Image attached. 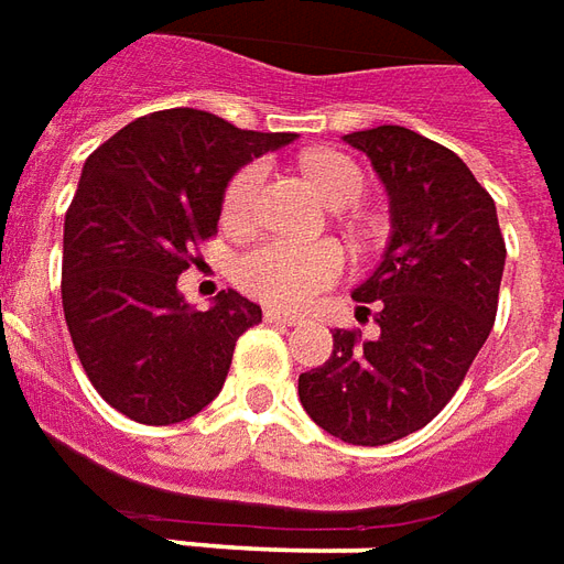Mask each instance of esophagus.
<instances>
[{"label": "esophagus", "mask_w": 564, "mask_h": 564, "mask_svg": "<svg viewBox=\"0 0 564 564\" xmlns=\"http://www.w3.org/2000/svg\"><path fill=\"white\" fill-rule=\"evenodd\" d=\"M263 318H267V322H275V325H297V322H301V315L297 313L275 310V306H267V310H263Z\"/></svg>", "instance_id": "obj_1"}]
</instances>
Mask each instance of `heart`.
Here are the masks:
<instances>
[{
  "instance_id": "1",
  "label": "heart",
  "mask_w": 564,
  "mask_h": 564,
  "mask_svg": "<svg viewBox=\"0 0 564 564\" xmlns=\"http://www.w3.org/2000/svg\"><path fill=\"white\" fill-rule=\"evenodd\" d=\"M303 170L330 206L361 197L365 175L343 154H313ZM267 166L261 161L246 163L225 191V221L246 227L254 212V199L263 185ZM346 270V258L334 242H291V239H263L237 261V282L242 289L275 306H303L315 294L330 289Z\"/></svg>"
}]
</instances>
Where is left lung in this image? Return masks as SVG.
I'll use <instances>...</instances> for the list:
<instances>
[{"label":"left lung","mask_w":564,"mask_h":564,"mask_svg":"<svg viewBox=\"0 0 564 564\" xmlns=\"http://www.w3.org/2000/svg\"><path fill=\"white\" fill-rule=\"evenodd\" d=\"M386 185L391 234L352 291L377 337L334 334L325 365L297 379L303 410L352 446H382L425 429L462 386L498 313L505 237L495 199L449 148L406 127L343 135Z\"/></svg>","instance_id":"8db88e82"}]
</instances>
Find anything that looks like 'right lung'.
Returning a JSON list of instances; mask_svg holds the SVG:
<instances>
[{"instance_id": "obj_1", "label": "right lung", "mask_w": 564, "mask_h": 564, "mask_svg": "<svg viewBox=\"0 0 564 564\" xmlns=\"http://www.w3.org/2000/svg\"><path fill=\"white\" fill-rule=\"evenodd\" d=\"M294 139L166 109L127 123L84 161L63 227V313L82 367L118 413L175 425L218 398L261 306L227 289L199 313L178 275L218 230L230 178Z\"/></svg>"}]
</instances>
